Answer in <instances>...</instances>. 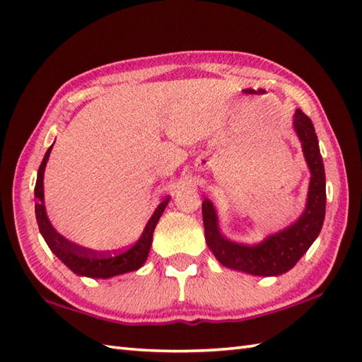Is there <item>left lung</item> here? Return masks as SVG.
I'll use <instances>...</instances> for the list:
<instances>
[{
  "label": "left lung",
  "mask_w": 362,
  "mask_h": 362,
  "mask_svg": "<svg viewBox=\"0 0 362 362\" xmlns=\"http://www.w3.org/2000/svg\"><path fill=\"white\" fill-rule=\"evenodd\" d=\"M294 129L302 141L305 160L311 171L308 201L302 216L281 232L267 236L257 245H244L228 241L219 232L218 216L209 199L202 202L205 240L222 266L252 275L272 276L288 272L297 264L319 236L325 219V169L319 151L316 130L311 119L297 109Z\"/></svg>",
  "instance_id": "8db88e82"
}]
</instances>
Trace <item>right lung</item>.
Segmentation results:
<instances>
[{"label": "right lung", "mask_w": 362, "mask_h": 362, "mask_svg": "<svg viewBox=\"0 0 362 362\" xmlns=\"http://www.w3.org/2000/svg\"><path fill=\"white\" fill-rule=\"evenodd\" d=\"M52 146H49V149L46 151L45 157L42 160V165L38 168L37 183L34 189V194L37 197V204H35L37 224L42 236L45 238L46 244H48V247L52 250L54 255L62 261L66 267H70L74 274L82 275V276H90V279H110V276L132 272V271H136V269H140L149 255L153 230H156L157 222L166 209L169 197H166L165 201L157 206V210L153 211L152 218L149 219L148 224H146L140 240H138L130 249L119 253H115V252L110 253V252H98V250L82 247V245L68 241L65 236L57 233L56 228L51 226L48 216H46L45 196H43V174H45V166H46V161L49 158V152L52 149Z\"/></svg>", "instance_id": "obj_1"}]
</instances>
